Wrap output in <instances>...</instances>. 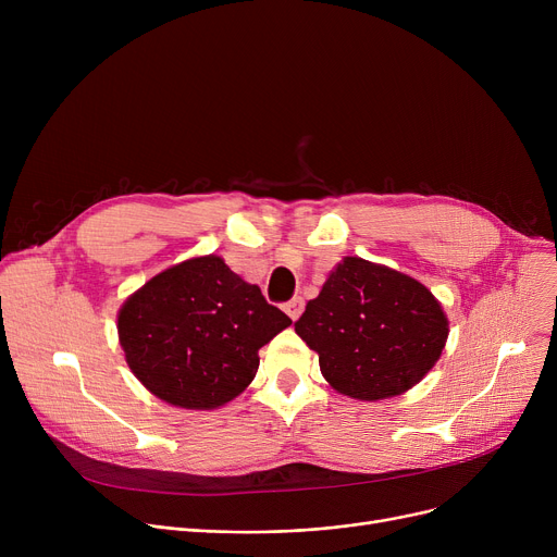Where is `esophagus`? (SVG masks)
<instances>
[{
  "label": "esophagus",
  "mask_w": 557,
  "mask_h": 557,
  "mask_svg": "<svg viewBox=\"0 0 557 557\" xmlns=\"http://www.w3.org/2000/svg\"><path fill=\"white\" fill-rule=\"evenodd\" d=\"M284 311L288 313V318H290V320H298V318L302 315V311H305V300H302V298L288 300V302L284 305Z\"/></svg>",
  "instance_id": "1"
}]
</instances>
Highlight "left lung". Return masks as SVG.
<instances>
[{"mask_svg": "<svg viewBox=\"0 0 557 557\" xmlns=\"http://www.w3.org/2000/svg\"><path fill=\"white\" fill-rule=\"evenodd\" d=\"M296 334L318 355L327 384L359 401L411 391L441 359L449 320L416 277L361 257H343Z\"/></svg>", "mask_w": 557, "mask_h": 557, "instance_id": "obj_1", "label": "left lung"}]
</instances>
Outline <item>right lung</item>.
I'll return each instance as SVG.
<instances>
[{"instance_id":"add662e5","label":"right lung","mask_w":557,"mask_h":557,"mask_svg":"<svg viewBox=\"0 0 557 557\" xmlns=\"http://www.w3.org/2000/svg\"><path fill=\"white\" fill-rule=\"evenodd\" d=\"M288 325L290 318L219 255L173 263L116 313L133 374L187 411H212L242 395L257 374L259 349Z\"/></svg>"}]
</instances>
